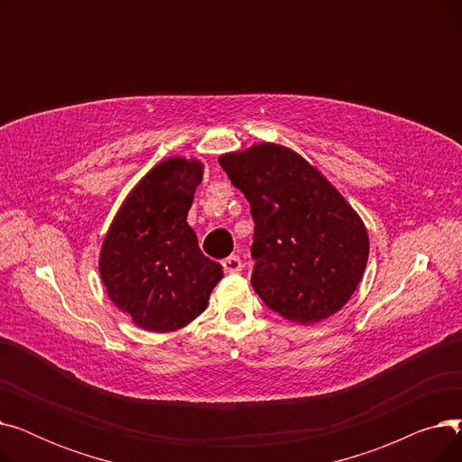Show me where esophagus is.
I'll return each instance as SVG.
<instances>
[{
	"label": "esophagus",
	"mask_w": 462,
	"mask_h": 462,
	"mask_svg": "<svg viewBox=\"0 0 462 462\" xmlns=\"http://www.w3.org/2000/svg\"><path fill=\"white\" fill-rule=\"evenodd\" d=\"M223 268H225L226 273H239L241 270H244V263H241L239 256L232 254V256H228V258L223 260Z\"/></svg>",
	"instance_id": "obj_1"
}]
</instances>
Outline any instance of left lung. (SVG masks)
<instances>
[{"label": "left lung", "instance_id": "1", "mask_svg": "<svg viewBox=\"0 0 462 462\" xmlns=\"http://www.w3.org/2000/svg\"><path fill=\"white\" fill-rule=\"evenodd\" d=\"M251 204V284L282 319L317 324L341 310L365 272L369 234L357 211L298 152L275 142L218 157Z\"/></svg>", "mask_w": 462, "mask_h": 462}]
</instances>
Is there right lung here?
<instances>
[{"label": "right lung", "mask_w": 462, "mask_h": 462, "mask_svg": "<svg viewBox=\"0 0 462 462\" xmlns=\"http://www.w3.org/2000/svg\"><path fill=\"white\" fill-rule=\"evenodd\" d=\"M204 162L168 157L127 194L103 239L99 275L110 301L153 333L176 331L206 310L223 265L187 223Z\"/></svg>", "instance_id": "right-lung-1"}]
</instances>
